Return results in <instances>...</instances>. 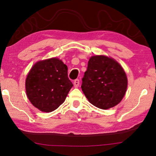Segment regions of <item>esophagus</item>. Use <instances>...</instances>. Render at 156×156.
I'll return each instance as SVG.
<instances>
[{
    "instance_id": "1",
    "label": "esophagus",
    "mask_w": 156,
    "mask_h": 156,
    "mask_svg": "<svg viewBox=\"0 0 156 156\" xmlns=\"http://www.w3.org/2000/svg\"><path fill=\"white\" fill-rule=\"evenodd\" d=\"M79 85H80V80H79L78 79H76V80H74V87H76V88H77Z\"/></svg>"
}]
</instances>
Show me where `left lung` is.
Here are the masks:
<instances>
[{
  "label": "left lung",
  "instance_id": "8db88e82",
  "mask_svg": "<svg viewBox=\"0 0 156 156\" xmlns=\"http://www.w3.org/2000/svg\"><path fill=\"white\" fill-rule=\"evenodd\" d=\"M127 85L126 74L115 59L96 55L89 59L81 87L91 104L108 109L120 103Z\"/></svg>",
  "mask_w": 156,
  "mask_h": 156
}]
</instances>
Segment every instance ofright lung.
<instances>
[{
    "label": "right lung",
    "instance_id": "obj_1",
    "mask_svg": "<svg viewBox=\"0 0 156 156\" xmlns=\"http://www.w3.org/2000/svg\"><path fill=\"white\" fill-rule=\"evenodd\" d=\"M73 87L67 67L57 58L36 62L25 80L27 96L31 104L43 112L57 109Z\"/></svg>",
    "mask_w": 156,
    "mask_h": 156
}]
</instances>
